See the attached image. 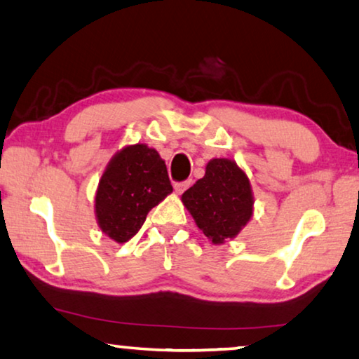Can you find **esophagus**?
Segmentation results:
<instances>
[{
	"label": "esophagus",
	"instance_id": "1",
	"mask_svg": "<svg viewBox=\"0 0 359 359\" xmlns=\"http://www.w3.org/2000/svg\"><path fill=\"white\" fill-rule=\"evenodd\" d=\"M191 184H192V180H186V181H181V183H175L176 194H183V192H184Z\"/></svg>",
	"mask_w": 359,
	"mask_h": 359
}]
</instances>
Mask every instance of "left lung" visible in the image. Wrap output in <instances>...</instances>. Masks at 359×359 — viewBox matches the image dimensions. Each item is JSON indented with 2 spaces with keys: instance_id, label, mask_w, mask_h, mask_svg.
Masks as SVG:
<instances>
[{
  "instance_id": "1",
  "label": "left lung",
  "mask_w": 359,
  "mask_h": 359,
  "mask_svg": "<svg viewBox=\"0 0 359 359\" xmlns=\"http://www.w3.org/2000/svg\"><path fill=\"white\" fill-rule=\"evenodd\" d=\"M181 201L197 228L215 245L234 239L253 217L249 176L229 158H212L203 178L196 181Z\"/></svg>"
}]
</instances>
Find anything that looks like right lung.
I'll list each match as a JSON object with an SVG mask.
<instances>
[{
    "mask_svg": "<svg viewBox=\"0 0 359 359\" xmlns=\"http://www.w3.org/2000/svg\"><path fill=\"white\" fill-rule=\"evenodd\" d=\"M172 191L167 165L156 149L140 142L125 146L110 158L99 180L95 197L99 229L123 244Z\"/></svg>",
    "mask_w": 359,
    "mask_h": 359,
    "instance_id": "obj_1",
    "label": "right lung"
}]
</instances>
